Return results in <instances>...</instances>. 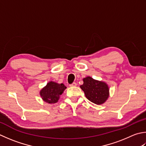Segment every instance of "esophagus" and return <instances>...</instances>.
I'll return each instance as SVG.
<instances>
[{
	"label": "esophagus",
	"instance_id": "esophagus-1",
	"mask_svg": "<svg viewBox=\"0 0 146 146\" xmlns=\"http://www.w3.org/2000/svg\"><path fill=\"white\" fill-rule=\"evenodd\" d=\"M76 82H73V84H70V87H75V86H76Z\"/></svg>",
	"mask_w": 146,
	"mask_h": 146
}]
</instances>
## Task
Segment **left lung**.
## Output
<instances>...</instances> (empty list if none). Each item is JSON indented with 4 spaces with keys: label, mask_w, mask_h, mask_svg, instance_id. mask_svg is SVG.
Returning a JSON list of instances; mask_svg holds the SVG:
<instances>
[{
    "label": "left lung",
    "mask_w": 146,
    "mask_h": 146,
    "mask_svg": "<svg viewBox=\"0 0 146 146\" xmlns=\"http://www.w3.org/2000/svg\"><path fill=\"white\" fill-rule=\"evenodd\" d=\"M84 84L80 88L86 98L96 104H101L109 97V87L106 83L96 80L90 76L84 78Z\"/></svg>",
    "instance_id": "obj_1"
}]
</instances>
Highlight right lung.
<instances>
[{
    "instance_id": "1",
    "label": "right lung",
    "mask_w": 146,
    "mask_h": 146,
    "mask_svg": "<svg viewBox=\"0 0 146 146\" xmlns=\"http://www.w3.org/2000/svg\"><path fill=\"white\" fill-rule=\"evenodd\" d=\"M66 88L63 84H57L50 82L40 91V96L45 102L50 104L56 103L58 101L59 96L61 95Z\"/></svg>"
}]
</instances>
